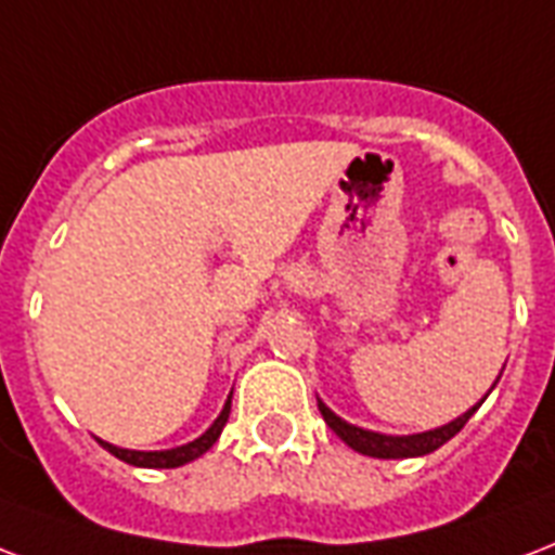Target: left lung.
I'll use <instances>...</instances> for the list:
<instances>
[{
  "label": "left lung",
  "mask_w": 555,
  "mask_h": 555,
  "mask_svg": "<svg viewBox=\"0 0 555 555\" xmlns=\"http://www.w3.org/2000/svg\"><path fill=\"white\" fill-rule=\"evenodd\" d=\"M498 380H501V375L494 378V384H498ZM494 384H492V390H494ZM489 392H486V396H489ZM486 396L477 401L475 408L465 410L463 416L451 418V422L442 425V428L422 430V434H408V437H396V434H378V430L358 428V425H352V422H346V418L337 416V413H334L323 399H317V408H320V413H323L325 425H328L337 437L344 439L346 446L352 448V451H358V454L378 456V460H408V456L430 454V451H437V448L446 446L448 439L456 437V434L465 428V422L475 416V410L483 404Z\"/></svg>",
  "instance_id": "obj_1"
}]
</instances>
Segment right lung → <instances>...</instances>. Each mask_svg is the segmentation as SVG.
Listing matches in <instances>:
<instances>
[{
	"label": "right lung",
	"mask_w": 555,
	"mask_h": 555,
	"mask_svg": "<svg viewBox=\"0 0 555 555\" xmlns=\"http://www.w3.org/2000/svg\"><path fill=\"white\" fill-rule=\"evenodd\" d=\"M230 408H232V392L227 396V404H223V410L218 413V418L211 422L209 428L203 430L201 437L192 439V442H185V446L165 448V451H133V448H118L113 446V442H104V439H99V442L107 448L109 454L118 456V460L127 465H139V468H180V465L192 463V460L206 454V451L218 442L223 425H227V418H230Z\"/></svg>",
	"instance_id": "right-lung-1"
}]
</instances>
